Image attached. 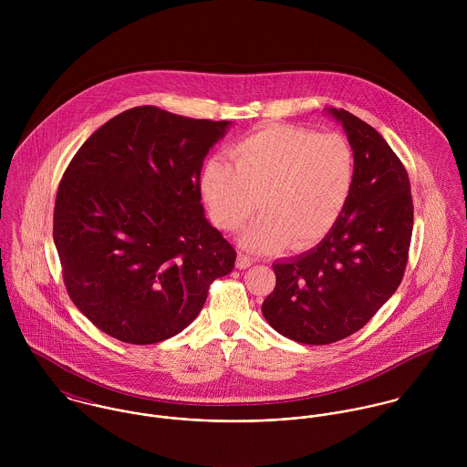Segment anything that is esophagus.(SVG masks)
<instances>
[{
  "instance_id": "1",
  "label": "esophagus",
  "mask_w": 467,
  "mask_h": 467,
  "mask_svg": "<svg viewBox=\"0 0 467 467\" xmlns=\"http://www.w3.org/2000/svg\"><path fill=\"white\" fill-rule=\"evenodd\" d=\"M252 265H254V261L250 257H246V255H239L237 263H235V266L239 267V269H246V267H250Z\"/></svg>"
}]
</instances>
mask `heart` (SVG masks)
I'll return each mask as SVG.
<instances>
[{"instance_id": "heart-1", "label": "heart", "mask_w": 467, "mask_h": 467, "mask_svg": "<svg viewBox=\"0 0 467 467\" xmlns=\"http://www.w3.org/2000/svg\"><path fill=\"white\" fill-rule=\"evenodd\" d=\"M234 165L210 158L201 192L212 221L239 228L257 208L263 213L241 243L267 252L289 241L295 250L320 243L341 217L354 187V152L345 136L296 126H269L232 149Z\"/></svg>"}]
</instances>
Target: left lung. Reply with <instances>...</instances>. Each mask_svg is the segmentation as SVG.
<instances>
[{"mask_svg": "<svg viewBox=\"0 0 467 467\" xmlns=\"http://www.w3.org/2000/svg\"><path fill=\"white\" fill-rule=\"evenodd\" d=\"M326 113L354 152L352 194L315 248L273 263L276 285L263 304L276 333L306 345L343 339L383 307L400 287L413 230L410 180L387 140L345 109Z\"/></svg>", "mask_w": 467, "mask_h": 467, "instance_id": "left-lung-1", "label": "left lung"}]
</instances>
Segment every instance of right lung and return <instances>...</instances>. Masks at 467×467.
Listing matches in <instances>:
<instances>
[{
	"label": "right lung",
	"instance_id": "obj_1",
	"mask_svg": "<svg viewBox=\"0 0 467 467\" xmlns=\"http://www.w3.org/2000/svg\"><path fill=\"white\" fill-rule=\"evenodd\" d=\"M230 126L140 106L69 161L54 243L73 304L102 333L134 345L169 339L234 269L235 250L201 202L202 160Z\"/></svg>",
	"mask_w": 467,
	"mask_h": 467
}]
</instances>
